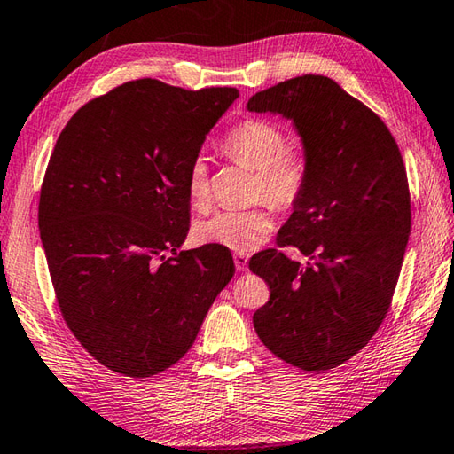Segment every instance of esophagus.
I'll return each instance as SVG.
<instances>
[{
	"mask_svg": "<svg viewBox=\"0 0 454 454\" xmlns=\"http://www.w3.org/2000/svg\"><path fill=\"white\" fill-rule=\"evenodd\" d=\"M233 261H235L237 270L245 272L247 269H249V256H247L245 253H235V254H233Z\"/></svg>",
	"mask_w": 454,
	"mask_h": 454,
	"instance_id": "1",
	"label": "esophagus"
}]
</instances>
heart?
<instances>
[{
  "label": "heart",
  "instance_id": "1",
  "mask_svg": "<svg viewBox=\"0 0 454 454\" xmlns=\"http://www.w3.org/2000/svg\"><path fill=\"white\" fill-rule=\"evenodd\" d=\"M282 128L262 118L239 122L223 140L227 156L256 174V198H264L277 209H293L306 192L310 161L306 150L285 144ZM187 195L193 207H203L209 198V168L203 156L187 169ZM272 227L267 209L217 211L198 221L195 239L205 245H219L231 251H251Z\"/></svg>",
  "mask_w": 454,
  "mask_h": 454
}]
</instances>
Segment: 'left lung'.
Returning <instances> with one entry per match:
<instances>
[{
  "label": "left lung",
  "mask_w": 454,
  "mask_h": 454,
  "mask_svg": "<svg viewBox=\"0 0 454 454\" xmlns=\"http://www.w3.org/2000/svg\"><path fill=\"white\" fill-rule=\"evenodd\" d=\"M247 108L293 121L310 161L277 235L310 262L278 249L253 256L249 269L270 288L254 330L282 362L326 372L360 352L389 310L411 233L403 158L381 118L328 76L278 82Z\"/></svg>",
  "instance_id": "8db88e82"
}]
</instances>
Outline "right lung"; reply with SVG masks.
Wrapping results in <instances>:
<instances>
[{
	"mask_svg": "<svg viewBox=\"0 0 454 454\" xmlns=\"http://www.w3.org/2000/svg\"><path fill=\"white\" fill-rule=\"evenodd\" d=\"M237 97L140 79L87 102L59 136L41 243L68 330L108 370L152 378L182 360L235 275L225 247L177 249L187 169Z\"/></svg>",
	"mask_w": 454,
	"mask_h": 454,
	"instance_id": "1",
	"label": "right lung"
}]
</instances>
